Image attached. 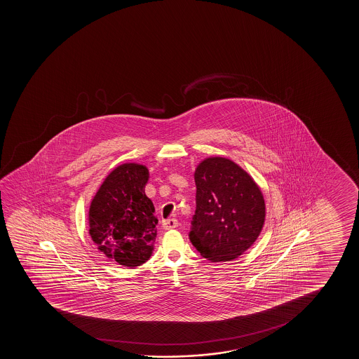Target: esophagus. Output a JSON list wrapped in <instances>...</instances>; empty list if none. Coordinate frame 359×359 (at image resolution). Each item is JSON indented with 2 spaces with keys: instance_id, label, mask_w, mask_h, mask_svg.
<instances>
[{
  "instance_id": "1",
  "label": "esophagus",
  "mask_w": 359,
  "mask_h": 359,
  "mask_svg": "<svg viewBox=\"0 0 359 359\" xmlns=\"http://www.w3.org/2000/svg\"><path fill=\"white\" fill-rule=\"evenodd\" d=\"M177 224H179V223H177L175 218H170V219H165V221H163L162 226L164 229H167L168 231V229H174V228H177Z\"/></svg>"
}]
</instances>
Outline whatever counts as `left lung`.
Segmentation results:
<instances>
[{
    "instance_id": "obj_1",
    "label": "left lung",
    "mask_w": 359,
    "mask_h": 359,
    "mask_svg": "<svg viewBox=\"0 0 359 359\" xmlns=\"http://www.w3.org/2000/svg\"><path fill=\"white\" fill-rule=\"evenodd\" d=\"M196 211L189 238L202 257L231 261L257 239L265 200L252 177L226 158H207L195 172Z\"/></svg>"
}]
</instances>
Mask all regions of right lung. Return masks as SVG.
I'll list each match as a JSON object with an SVG mask.
<instances>
[{
    "instance_id": "right-lung-1",
    "label": "right lung",
    "mask_w": 359,
    "mask_h": 359,
    "mask_svg": "<svg viewBox=\"0 0 359 359\" xmlns=\"http://www.w3.org/2000/svg\"><path fill=\"white\" fill-rule=\"evenodd\" d=\"M148 169L126 163L114 169L89 208V234L99 250L120 265L136 267L152 255L157 217L146 196Z\"/></svg>"
}]
</instances>
